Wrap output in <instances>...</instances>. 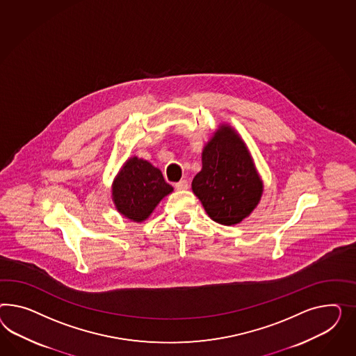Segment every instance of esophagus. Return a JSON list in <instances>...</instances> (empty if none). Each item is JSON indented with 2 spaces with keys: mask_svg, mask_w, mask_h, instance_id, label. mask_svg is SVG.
I'll return each instance as SVG.
<instances>
[{
  "mask_svg": "<svg viewBox=\"0 0 356 356\" xmlns=\"http://www.w3.org/2000/svg\"><path fill=\"white\" fill-rule=\"evenodd\" d=\"M189 188V184L186 180H180L179 183L175 184V189L176 191H186Z\"/></svg>",
  "mask_w": 356,
  "mask_h": 356,
  "instance_id": "obj_1",
  "label": "esophagus"
}]
</instances>
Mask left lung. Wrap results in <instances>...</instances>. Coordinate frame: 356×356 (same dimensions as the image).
<instances>
[{"instance_id": "1", "label": "left lung", "mask_w": 356, "mask_h": 356, "mask_svg": "<svg viewBox=\"0 0 356 356\" xmlns=\"http://www.w3.org/2000/svg\"><path fill=\"white\" fill-rule=\"evenodd\" d=\"M192 189L212 220L233 225L250 215L258 204L263 184L243 141L229 127H222L203 149L202 171Z\"/></svg>"}]
</instances>
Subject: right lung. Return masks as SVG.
<instances>
[{"label":"right lung","mask_w":356,"mask_h":356,"mask_svg":"<svg viewBox=\"0 0 356 356\" xmlns=\"http://www.w3.org/2000/svg\"><path fill=\"white\" fill-rule=\"evenodd\" d=\"M172 192L162 172L152 164L132 158L123 165L113 186V200L125 218L143 221L164 195Z\"/></svg>","instance_id":"add662e5"}]
</instances>
